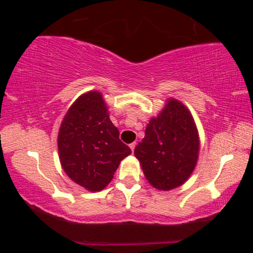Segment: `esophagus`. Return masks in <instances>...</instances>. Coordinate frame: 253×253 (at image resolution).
<instances>
[{
    "instance_id": "34e87169",
    "label": "esophagus",
    "mask_w": 253,
    "mask_h": 253,
    "mask_svg": "<svg viewBox=\"0 0 253 253\" xmlns=\"http://www.w3.org/2000/svg\"><path fill=\"white\" fill-rule=\"evenodd\" d=\"M135 146H136V142H133V143H130V144H129V148H130L131 151H133V152H134Z\"/></svg>"
}]
</instances>
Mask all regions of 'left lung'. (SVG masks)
Wrapping results in <instances>:
<instances>
[{
    "label": "left lung",
    "instance_id": "8db88e82",
    "mask_svg": "<svg viewBox=\"0 0 253 253\" xmlns=\"http://www.w3.org/2000/svg\"><path fill=\"white\" fill-rule=\"evenodd\" d=\"M199 149L191 112L182 102L169 99L164 110L150 120L134 153L151 185L169 191L183 185L193 172Z\"/></svg>",
    "mask_w": 253,
    "mask_h": 253
}]
</instances>
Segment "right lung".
<instances>
[{
  "label": "right lung",
  "mask_w": 253,
  "mask_h": 253,
  "mask_svg": "<svg viewBox=\"0 0 253 253\" xmlns=\"http://www.w3.org/2000/svg\"><path fill=\"white\" fill-rule=\"evenodd\" d=\"M58 150L68 177L90 192L103 190L120 161L131 153L119 139L97 90L83 94L69 108L60 126Z\"/></svg>",
  "instance_id": "right-lung-1"
}]
</instances>
